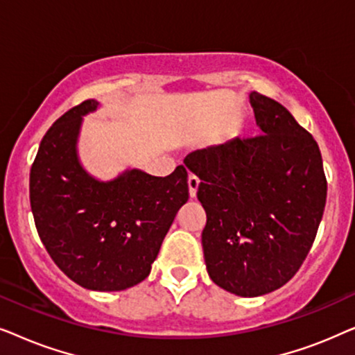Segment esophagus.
Masks as SVG:
<instances>
[{
    "mask_svg": "<svg viewBox=\"0 0 355 355\" xmlns=\"http://www.w3.org/2000/svg\"><path fill=\"white\" fill-rule=\"evenodd\" d=\"M187 182H189V196H191V198H196L197 191H198V184H200V181H198L197 176H189Z\"/></svg>",
    "mask_w": 355,
    "mask_h": 355,
    "instance_id": "obj_1",
    "label": "esophagus"
}]
</instances>
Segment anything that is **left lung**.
Listing matches in <instances>:
<instances>
[{
    "label": "left lung",
    "mask_w": 355,
    "mask_h": 355,
    "mask_svg": "<svg viewBox=\"0 0 355 355\" xmlns=\"http://www.w3.org/2000/svg\"><path fill=\"white\" fill-rule=\"evenodd\" d=\"M263 135L196 150L184 163L200 179L202 247L211 281L257 297L284 286L304 263L327 203L322 153L294 116L252 92Z\"/></svg>",
    "instance_id": "obj_1"
}]
</instances>
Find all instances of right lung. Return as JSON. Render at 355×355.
Here are the masks:
<instances>
[{
    "label": "right lung",
    "instance_id": "obj_1",
    "mask_svg": "<svg viewBox=\"0 0 355 355\" xmlns=\"http://www.w3.org/2000/svg\"><path fill=\"white\" fill-rule=\"evenodd\" d=\"M74 106L48 129L31 169L38 236L67 278L92 291H124L150 275L176 213L189 198L186 168L166 178L125 169L111 181L85 171L77 153L82 118Z\"/></svg>",
    "mask_w": 355,
    "mask_h": 355
}]
</instances>
